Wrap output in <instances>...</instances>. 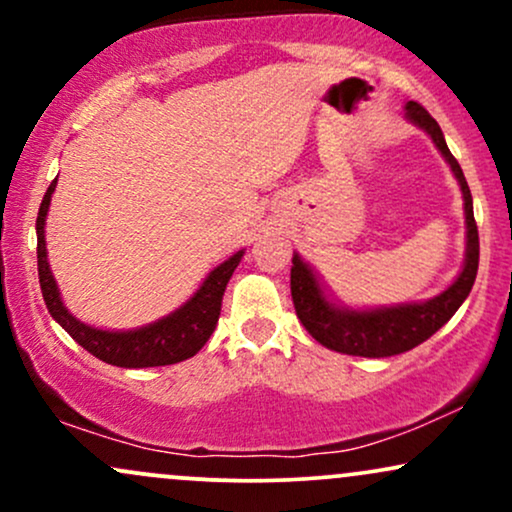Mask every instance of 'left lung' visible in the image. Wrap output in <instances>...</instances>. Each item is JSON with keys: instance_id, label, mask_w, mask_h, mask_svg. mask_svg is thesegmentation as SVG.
Here are the masks:
<instances>
[{"instance_id": "1", "label": "left lung", "mask_w": 512, "mask_h": 512, "mask_svg": "<svg viewBox=\"0 0 512 512\" xmlns=\"http://www.w3.org/2000/svg\"><path fill=\"white\" fill-rule=\"evenodd\" d=\"M404 110H407V120L419 125L433 139V144L438 146V151L450 163L452 173H455L457 182H460L464 197V221H467L464 267L460 276L455 279V284L448 286L440 296L431 298V301L404 303L375 310H349L327 301L325 291H322L313 269L301 257L293 255L291 296L293 305H296L298 320L303 322V327L310 332V337L315 342H320L332 351H339V354L385 358L414 349V346L426 342L428 337H433L457 313V308H460L464 298L472 291L474 279H477L479 231L477 221H474L472 192H469L467 180H464L460 163L450 154L438 122L428 115L424 105L409 101L404 105Z\"/></svg>"}]
</instances>
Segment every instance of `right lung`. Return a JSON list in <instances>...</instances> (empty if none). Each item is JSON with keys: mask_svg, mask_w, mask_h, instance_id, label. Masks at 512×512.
<instances>
[{"mask_svg": "<svg viewBox=\"0 0 512 512\" xmlns=\"http://www.w3.org/2000/svg\"><path fill=\"white\" fill-rule=\"evenodd\" d=\"M57 180L50 182L48 192H45L43 202H40L38 221H35V231H38V276H40V291H43L45 305H48L50 315L62 325V330L74 339L76 344L84 346L88 354H93L110 366L120 368H151V366H170V363H180L185 358L195 356L207 339L214 332L216 322L221 315L223 291H226L228 279L236 272L243 250L228 257L226 262L219 264L214 272H209L199 291L185 305H180L175 313L161 317L158 322L139 327V330L127 332H108L98 330V327H88L81 320L64 308L60 291H57L55 276L50 272L48 250H45V219H48L50 199L55 192Z\"/></svg>", "mask_w": 512, "mask_h": 512, "instance_id": "right-lung-1", "label": "right lung"}]
</instances>
